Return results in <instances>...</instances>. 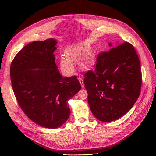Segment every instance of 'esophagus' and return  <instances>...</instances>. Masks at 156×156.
Wrapping results in <instances>:
<instances>
[{
  "label": "esophagus",
  "instance_id": "obj_1",
  "mask_svg": "<svg viewBox=\"0 0 156 156\" xmlns=\"http://www.w3.org/2000/svg\"><path fill=\"white\" fill-rule=\"evenodd\" d=\"M78 79L79 80V81H80V84H81V87H84V84L83 80L82 77H78Z\"/></svg>",
  "mask_w": 156,
  "mask_h": 156
}]
</instances>
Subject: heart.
Wrapping results in <instances>:
<instances>
[{"label":"heart","mask_w":156,"mask_h":156,"mask_svg":"<svg viewBox=\"0 0 156 156\" xmlns=\"http://www.w3.org/2000/svg\"><path fill=\"white\" fill-rule=\"evenodd\" d=\"M66 55H62L60 60L62 70L70 74L74 69V66L71 60L80 59L84 55V50L80 46H73L69 48L65 52Z\"/></svg>","instance_id":"obj_1"}]
</instances>
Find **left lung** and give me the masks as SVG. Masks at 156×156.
Wrapping results in <instances>:
<instances>
[{
	"instance_id": "8db88e82",
	"label": "left lung",
	"mask_w": 156,
	"mask_h": 156,
	"mask_svg": "<svg viewBox=\"0 0 156 156\" xmlns=\"http://www.w3.org/2000/svg\"><path fill=\"white\" fill-rule=\"evenodd\" d=\"M84 76L89 105L94 116L102 122L124 115L141 93V63L134 47L128 42L99 53L94 69Z\"/></svg>"
}]
</instances>
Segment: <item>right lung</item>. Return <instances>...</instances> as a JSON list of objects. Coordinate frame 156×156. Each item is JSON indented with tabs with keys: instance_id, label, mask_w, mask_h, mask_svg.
Instances as JSON below:
<instances>
[{
	"instance_id": "add662e5",
	"label": "right lung",
	"mask_w": 156,
	"mask_h": 156,
	"mask_svg": "<svg viewBox=\"0 0 156 156\" xmlns=\"http://www.w3.org/2000/svg\"><path fill=\"white\" fill-rule=\"evenodd\" d=\"M56 44L54 39L27 44L15 55L10 69L13 91L23 112L34 123L53 129L68 120L67 101L81 90L76 76L63 78L57 70Z\"/></svg>"
}]
</instances>
